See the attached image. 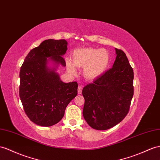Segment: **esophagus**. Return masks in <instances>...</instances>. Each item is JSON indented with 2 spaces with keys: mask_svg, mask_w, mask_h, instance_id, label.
<instances>
[{
  "mask_svg": "<svg viewBox=\"0 0 160 160\" xmlns=\"http://www.w3.org/2000/svg\"><path fill=\"white\" fill-rule=\"evenodd\" d=\"M82 87L80 85L78 86V93L79 95H80L82 93Z\"/></svg>",
  "mask_w": 160,
  "mask_h": 160,
  "instance_id": "esophagus-1",
  "label": "esophagus"
}]
</instances>
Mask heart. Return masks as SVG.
Instances as JSON below:
<instances>
[{"mask_svg": "<svg viewBox=\"0 0 160 160\" xmlns=\"http://www.w3.org/2000/svg\"><path fill=\"white\" fill-rule=\"evenodd\" d=\"M72 63L66 61V68L71 74H76V68H84L83 75L88 80H94L105 72L110 62L109 52L105 49L92 47L78 48L72 52Z\"/></svg>", "mask_w": 160, "mask_h": 160, "instance_id": "obj_1", "label": "heart"}]
</instances>
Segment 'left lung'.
<instances>
[{
  "label": "left lung",
  "mask_w": 160,
  "mask_h": 160,
  "mask_svg": "<svg viewBox=\"0 0 160 160\" xmlns=\"http://www.w3.org/2000/svg\"><path fill=\"white\" fill-rule=\"evenodd\" d=\"M112 68L83 88V116L91 128L105 130L123 120L134 94L133 69L125 52L116 48Z\"/></svg>",
  "instance_id": "obj_1"
}]
</instances>
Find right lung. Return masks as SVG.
I'll use <instances>...</instances> for the list:
<instances>
[{"label":"right lung","instance_id":"right-lung-1","mask_svg":"<svg viewBox=\"0 0 160 160\" xmlns=\"http://www.w3.org/2000/svg\"><path fill=\"white\" fill-rule=\"evenodd\" d=\"M65 40H45L30 51L19 72V97L29 119L41 126H51L62 119L65 108L78 94L76 82L64 83L55 71L65 66ZM48 61L55 65L48 67Z\"/></svg>","mask_w":160,"mask_h":160}]
</instances>
